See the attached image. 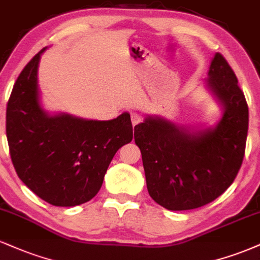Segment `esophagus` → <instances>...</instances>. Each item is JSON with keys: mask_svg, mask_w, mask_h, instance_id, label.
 <instances>
[{"mask_svg": "<svg viewBox=\"0 0 260 260\" xmlns=\"http://www.w3.org/2000/svg\"><path fill=\"white\" fill-rule=\"evenodd\" d=\"M141 119L142 117L139 114V113H135V112L131 113V123H133V125L139 124L140 121H141Z\"/></svg>", "mask_w": 260, "mask_h": 260, "instance_id": "34e87169", "label": "esophagus"}]
</instances>
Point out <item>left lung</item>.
Here are the masks:
<instances>
[{
	"label": "left lung",
	"instance_id": "obj_1",
	"mask_svg": "<svg viewBox=\"0 0 260 260\" xmlns=\"http://www.w3.org/2000/svg\"><path fill=\"white\" fill-rule=\"evenodd\" d=\"M204 85L222 111L213 125H178L147 115L134 131L149 196L169 210L200 208L218 198L233 184L245 155L248 106L220 53L213 57Z\"/></svg>",
	"mask_w": 260,
	"mask_h": 260
}]
</instances>
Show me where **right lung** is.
<instances>
[{"instance_id": "obj_1", "label": "right lung", "mask_w": 260, "mask_h": 260, "mask_svg": "<svg viewBox=\"0 0 260 260\" xmlns=\"http://www.w3.org/2000/svg\"><path fill=\"white\" fill-rule=\"evenodd\" d=\"M42 48L18 76L6 112V134L15 172L52 206L92 200L117 151L133 140L127 112L112 120L79 118L44 108L38 70Z\"/></svg>"}]
</instances>
